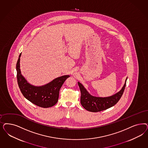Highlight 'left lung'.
<instances>
[{"mask_svg":"<svg viewBox=\"0 0 148 148\" xmlns=\"http://www.w3.org/2000/svg\"><path fill=\"white\" fill-rule=\"evenodd\" d=\"M127 79V77L125 80L124 86L119 91L113 95L103 97L91 95L82 84L78 82V84L81 92V103L82 106L86 110L91 112H100L113 107L119 101L123 95Z\"/></svg>","mask_w":148,"mask_h":148,"instance_id":"obj_1","label":"left lung"}]
</instances>
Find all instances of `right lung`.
I'll list each match as a JSON object with an SVG mask.
<instances>
[{"label":"right lung","instance_id":"1","mask_svg":"<svg viewBox=\"0 0 148 148\" xmlns=\"http://www.w3.org/2000/svg\"><path fill=\"white\" fill-rule=\"evenodd\" d=\"M21 53L17 62L16 70L18 84L23 95L34 105L42 108H48L56 105L58 101L59 90L70 75L59 77L45 85L33 86L29 83L21 73Z\"/></svg>","mask_w":148,"mask_h":148}]
</instances>
